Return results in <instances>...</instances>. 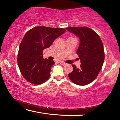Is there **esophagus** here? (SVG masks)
Wrapping results in <instances>:
<instances>
[{
    "instance_id": "1",
    "label": "esophagus",
    "mask_w": 120,
    "mask_h": 120,
    "mask_svg": "<svg viewBox=\"0 0 120 120\" xmlns=\"http://www.w3.org/2000/svg\"><path fill=\"white\" fill-rule=\"evenodd\" d=\"M59 64L61 65H64L65 64H66V63L63 62V61H59Z\"/></svg>"
}]
</instances>
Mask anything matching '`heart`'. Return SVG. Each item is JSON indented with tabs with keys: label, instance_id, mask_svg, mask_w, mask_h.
Wrapping results in <instances>:
<instances>
[{
	"label": "heart",
	"instance_id": "obj_1",
	"mask_svg": "<svg viewBox=\"0 0 120 120\" xmlns=\"http://www.w3.org/2000/svg\"><path fill=\"white\" fill-rule=\"evenodd\" d=\"M70 38H71V37H70Z\"/></svg>",
	"mask_w": 120,
	"mask_h": 120
}]
</instances>
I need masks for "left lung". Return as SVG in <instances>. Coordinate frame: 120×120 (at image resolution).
Here are the masks:
<instances>
[{"instance_id": "obj_1", "label": "left lung", "mask_w": 120, "mask_h": 120, "mask_svg": "<svg viewBox=\"0 0 120 120\" xmlns=\"http://www.w3.org/2000/svg\"><path fill=\"white\" fill-rule=\"evenodd\" d=\"M66 30L79 38L80 44L77 54L82 62L80 68L72 65L73 71L68 74L69 78L76 85H88L96 79L104 61L102 41L96 32L86 26L67 27Z\"/></svg>"}]
</instances>
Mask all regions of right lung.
<instances>
[{
  "mask_svg": "<svg viewBox=\"0 0 120 120\" xmlns=\"http://www.w3.org/2000/svg\"><path fill=\"white\" fill-rule=\"evenodd\" d=\"M66 32L62 28L36 26L26 32L19 45L17 63L22 76L28 82L40 85L50 76L54 61L43 59V51Z\"/></svg>",
  "mask_w": 120,
  "mask_h": 120,
  "instance_id": "right-lung-1",
  "label": "right lung"
}]
</instances>
